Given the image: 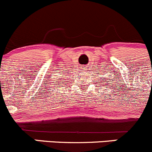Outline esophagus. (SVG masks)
<instances>
[{
  "mask_svg": "<svg viewBox=\"0 0 152 152\" xmlns=\"http://www.w3.org/2000/svg\"><path fill=\"white\" fill-rule=\"evenodd\" d=\"M85 66H83V67H82V69H85Z\"/></svg>",
  "mask_w": 152,
  "mask_h": 152,
  "instance_id": "34e87169",
  "label": "esophagus"
}]
</instances>
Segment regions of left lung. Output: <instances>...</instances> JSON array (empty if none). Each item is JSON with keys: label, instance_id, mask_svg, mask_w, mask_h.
I'll list each match as a JSON object with an SVG mask.
<instances>
[{"label": "left lung", "instance_id": "obj_1", "mask_svg": "<svg viewBox=\"0 0 152 152\" xmlns=\"http://www.w3.org/2000/svg\"><path fill=\"white\" fill-rule=\"evenodd\" d=\"M105 81H106V82H107V86H109L108 85H109V83H108V82H107V80H106V79H102V83H103V82H105ZM97 82H99V81H97ZM108 82H110V81H108ZM109 88H110V87H109Z\"/></svg>", "mask_w": 152, "mask_h": 152}]
</instances>
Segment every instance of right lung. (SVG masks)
Returning a JSON list of instances; mask_svg holds the SVG:
<instances>
[{"label": "right lung", "instance_id": "1", "mask_svg": "<svg viewBox=\"0 0 152 152\" xmlns=\"http://www.w3.org/2000/svg\"><path fill=\"white\" fill-rule=\"evenodd\" d=\"M54 82H53V83H55L56 84V85H56V87H57L58 85H62V83H64L63 82H62V79H59V80H54Z\"/></svg>", "mask_w": 152, "mask_h": 152}]
</instances>
